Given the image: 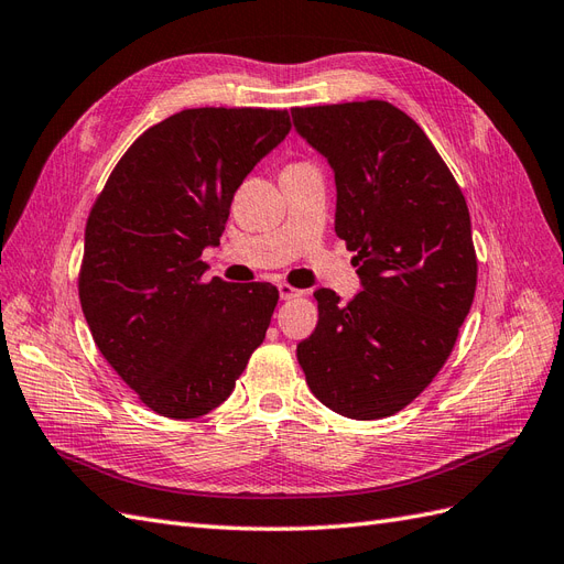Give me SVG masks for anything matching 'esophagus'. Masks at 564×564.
Wrapping results in <instances>:
<instances>
[{
  "mask_svg": "<svg viewBox=\"0 0 564 564\" xmlns=\"http://www.w3.org/2000/svg\"><path fill=\"white\" fill-rule=\"evenodd\" d=\"M279 295H281V300H293V297H300L302 291H297V288L288 285V283H281L279 285Z\"/></svg>",
  "mask_w": 564,
  "mask_h": 564,
  "instance_id": "obj_1",
  "label": "esophagus"
}]
</instances>
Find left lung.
Returning a JSON list of instances; mask_svg holds the SVG:
<instances>
[{
  "label": "left lung",
  "mask_w": 564,
  "mask_h": 564,
  "mask_svg": "<svg viewBox=\"0 0 564 564\" xmlns=\"http://www.w3.org/2000/svg\"><path fill=\"white\" fill-rule=\"evenodd\" d=\"M295 132L335 174V234L357 250L361 293H314L297 345L330 411L376 421L421 394L452 354L477 285L470 213L425 132L388 101L293 108Z\"/></svg>",
  "instance_id": "1"
}]
</instances>
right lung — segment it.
I'll use <instances>...</instances> for the list:
<instances>
[{
    "label": "right lung",
    "instance_id": "1",
    "mask_svg": "<svg viewBox=\"0 0 564 564\" xmlns=\"http://www.w3.org/2000/svg\"><path fill=\"white\" fill-rule=\"evenodd\" d=\"M288 132V110H182L127 149L91 207L79 271L87 326L160 415L217 409L264 340L276 288L203 283L200 254L219 246L236 188Z\"/></svg>",
    "mask_w": 564,
    "mask_h": 564
}]
</instances>
